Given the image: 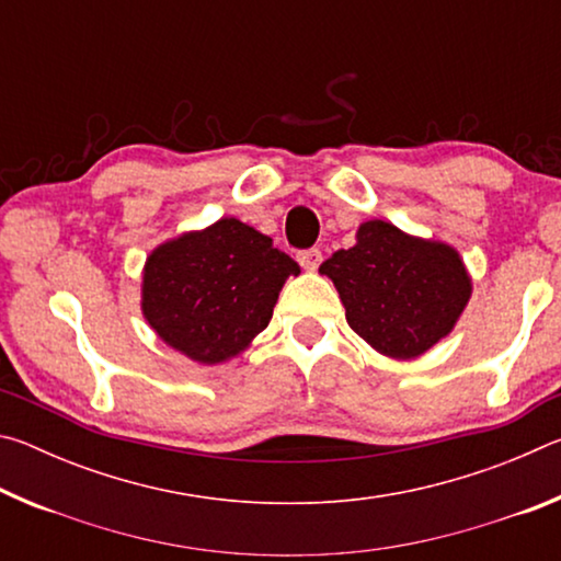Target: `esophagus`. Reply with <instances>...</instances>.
Returning <instances> with one entry per match:
<instances>
[{
	"instance_id": "obj_1",
	"label": "esophagus",
	"mask_w": 561,
	"mask_h": 561,
	"mask_svg": "<svg viewBox=\"0 0 561 561\" xmlns=\"http://www.w3.org/2000/svg\"><path fill=\"white\" fill-rule=\"evenodd\" d=\"M297 260H299V264L307 272H314L319 264H321V252L319 250H304V252H299L297 254Z\"/></svg>"
}]
</instances>
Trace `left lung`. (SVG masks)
<instances>
[{
    "instance_id": "1",
    "label": "left lung",
    "mask_w": 561,
    "mask_h": 561,
    "mask_svg": "<svg viewBox=\"0 0 561 561\" xmlns=\"http://www.w3.org/2000/svg\"><path fill=\"white\" fill-rule=\"evenodd\" d=\"M346 321L378 354L411 360L450 334L472 297L460 252L386 220L358 225L356 244L321 262Z\"/></svg>"
}]
</instances>
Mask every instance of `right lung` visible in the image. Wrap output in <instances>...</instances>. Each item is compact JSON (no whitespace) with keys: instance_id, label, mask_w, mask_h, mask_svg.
<instances>
[{"instance_id":"add662e5","label":"right lung","mask_w":561,"mask_h":561,"mask_svg":"<svg viewBox=\"0 0 561 561\" xmlns=\"http://www.w3.org/2000/svg\"><path fill=\"white\" fill-rule=\"evenodd\" d=\"M301 270L237 217L160 242L140 272V311L178 354L227 364L267 329L284 282Z\"/></svg>"}]
</instances>
